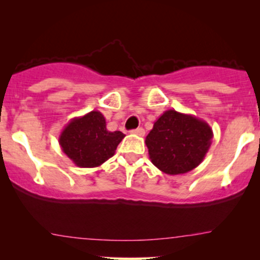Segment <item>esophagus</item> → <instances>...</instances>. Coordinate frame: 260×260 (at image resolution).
Masks as SVG:
<instances>
[{
    "label": "esophagus",
    "instance_id": "obj_1",
    "mask_svg": "<svg viewBox=\"0 0 260 260\" xmlns=\"http://www.w3.org/2000/svg\"><path fill=\"white\" fill-rule=\"evenodd\" d=\"M131 133H132V134H136V136L143 137V136H144V134H145V131H144V128L139 127V128H137V129L131 131Z\"/></svg>",
    "mask_w": 260,
    "mask_h": 260
}]
</instances>
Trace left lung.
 I'll use <instances>...</instances> for the list:
<instances>
[{
  "label": "left lung",
  "mask_w": 260,
  "mask_h": 260,
  "mask_svg": "<svg viewBox=\"0 0 260 260\" xmlns=\"http://www.w3.org/2000/svg\"><path fill=\"white\" fill-rule=\"evenodd\" d=\"M213 139V129L192 115L168 110L154 122L145 138L149 157L168 175L187 174L204 160Z\"/></svg>",
  "instance_id": "1"
}]
</instances>
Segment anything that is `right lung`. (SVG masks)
<instances>
[{
    "mask_svg": "<svg viewBox=\"0 0 260 260\" xmlns=\"http://www.w3.org/2000/svg\"><path fill=\"white\" fill-rule=\"evenodd\" d=\"M124 138L120 131L110 132L100 111H90L74 117L59 134L62 151L78 168H98L113 156Z\"/></svg>",
    "mask_w": 260,
    "mask_h": 260,
    "instance_id": "obj_1",
    "label": "right lung"
}]
</instances>
